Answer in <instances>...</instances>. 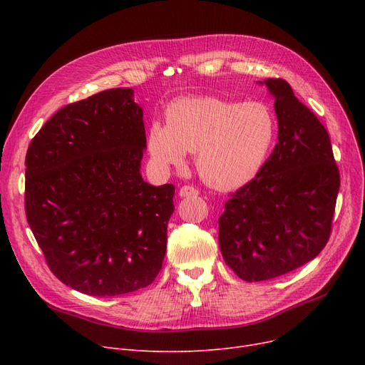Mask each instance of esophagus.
<instances>
[{"mask_svg":"<svg viewBox=\"0 0 365 365\" xmlns=\"http://www.w3.org/2000/svg\"><path fill=\"white\" fill-rule=\"evenodd\" d=\"M198 194H200V190L197 187H194V186H190V185H185L179 190V195L180 197H197Z\"/></svg>","mask_w":365,"mask_h":365,"instance_id":"1","label":"esophagus"}]
</instances>
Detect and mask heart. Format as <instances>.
I'll return each instance as SVG.
<instances>
[{"label": "heart", "instance_id": "obj_1", "mask_svg": "<svg viewBox=\"0 0 365 365\" xmlns=\"http://www.w3.org/2000/svg\"><path fill=\"white\" fill-rule=\"evenodd\" d=\"M275 133L274 113L264 103L183 98L167 108L165 125L150 124L148 149L163 167H180L185 152L197 153V168L208 185L234 189L257 175Z\"/></svg>", "mask_w": 365, "mask_h": 365}]
</instances>
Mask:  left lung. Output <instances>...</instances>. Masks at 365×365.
Instances as JSON below:
<instances>
[{
    "mask_svg": "<svg viewBox=\"0 0 365 365\" xmlns=\"http://www.w3.org/2000/svg\"><path fill=\"white\" fill-rule=\"evenodd\" d=\"M263 83L275 98L278 143L219 219L223 260L248 282L289 274L321 253L340 187L327 130L285 80Z\"/></svg>",
    "mask_w": 365,
    "mask_h": 365,
    "instance_id": "obj_1",
    "label": "left lung"
}]
</instances>
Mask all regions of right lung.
Returning <instances> with one entry per match:
<instances>
[{
	"label": "right lung",
	"instance_id": "1",
	"mask_svg": "<svg viewBox=\"0 0 365 365\" xmlns=\"http://www.w3.org/2000/svg\"><path fill=\"white\" fill-rule=\"evenodd\" d=\"M143 110L110 88L57 110L26 152L25 212L50 271L88 296H118L163 267L175 185L142 179Z\"/></svg>",
	"mask_w": 365,
	"mask_h": 365
}]
</instances>
